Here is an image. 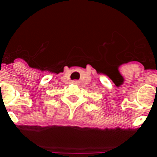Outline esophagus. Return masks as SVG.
<instances>
[{"mask_svg": "<svg viewBox=\"0 0 157 157\" xmlns=\"http://www.w3.org/2000/svg\"><path fill=\"white\" fill-rule=\"evenodd\" d=\"M72 83H73V84H78L79 82L77 81V80H74V81H72Z\"/></svg>", "mask_w": 157, "mask_h": 157, "instance_id": "obj_1", "label": "esophagus"}]
</instances>
